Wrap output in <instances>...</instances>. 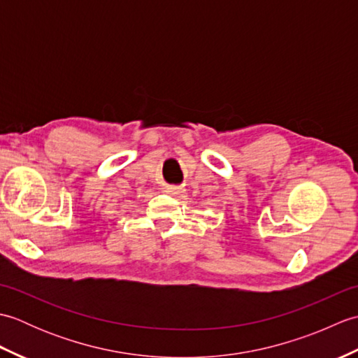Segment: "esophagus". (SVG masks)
I'll return each mask as SVG.
<instances>
[{
    "label": "esophagus",
    "mask_w": 358,
    "mask_h": 358,
    "mask_svg": "<svg viewBox=\"0 0 358 358\" xmlns=\"http://www.w3.org/2000/svg\"><path fill=\"white\" fill-rule=\"evenodd\" d=\"M166 192L169 194V195H173V196H177V195H180L181 192V189L180 187H175V186H171V187H166Z\"/></svg>",
    "instance_id": "34e87169"
}]
</instances>
